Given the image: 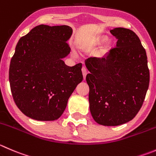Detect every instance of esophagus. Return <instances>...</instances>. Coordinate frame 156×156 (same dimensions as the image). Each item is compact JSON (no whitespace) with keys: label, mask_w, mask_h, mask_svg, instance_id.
Instances as JSON below:
<instances>
[{"label":"esophagus","mask_w":156,"mask_h":156,"mask_svg":"<svg viewBox=\"0 0 156 156\" xmlns=\"http://www.w3.org/2000/svg\"><path fill=\"white\" fill-rule=\"evenodd\" d=\"M81 72H82V75H83V77H84V79H85L86 75H87V73L86 68L82 67V69H81Z\"/></svg>","instance_id":"esophagus-1"}]
</instances>
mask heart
Returning a JSON list of instances; mask_svg holds the SVG:
<instances>
[{"label":"heart","instance_id":"b5f03b06","mask_svg":"<svg viewBox=\"0 0 156 156\" xmlns=\"http://www.w3.org/2000/svg\"><path fill=\"white\" fill-rule=\"evenodd\" d=\"M103 41H104V40H94V41H92L91 43H90V44H92V45L100 44V43H102Z\"/></svg>","mask_w":156,"mask_h":156}]
</instances>
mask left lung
I'll use <instances>...</instances> for the list:
<instances>
[{
    "label": "left lung",
    "mask_w": 156,
    "mask_h": 156,
    "mask_svg": "<svg viewBox=\"0 0 156 156\" xmlns=\"http://www.w3.org/2000/svg\"><path fill=\"white\" fill-rule=\"evenodd\" d=\"M110 32L117 39L116 47L102 58L85 60L90 113L97 123L109 126L135 117L149 84L147 55L138 36L122 27Z\"/></svg>",
    "instance_id": "1"
}]
</instances>
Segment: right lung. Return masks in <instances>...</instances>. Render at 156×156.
<instances>
[{
	"label": "right lung",
	"instance_id": "right-lung-1",
	"mask_svg": "<svg viewBox=\"0 0 156 156\" xmlns=\"http://www.w3.org/2000/svg\"><path fill=\"white\" fill-rule=\"evenodd\" d=\"M72 29L66 25H39L20 39L10 61L9 81L14 102L36 120L58 119L68 100L83 80L81 63L68 66L67 41Z\"/></svg>",
	"mask_w": 156,
	"mask_h": 156
}]
</instances>
